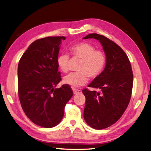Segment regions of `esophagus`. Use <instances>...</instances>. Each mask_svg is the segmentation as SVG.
Masks as SVG:
<instances>
[{
    "mask_svg": "<svg viewBox=\"0 0 151 151\" xmlns=\"http://www.w3.org/2000/svg\"><path fill=\"white\" fill-rule=\"evenodd\" d=\"M72 90H73V93H74V94H79V93H82V91L80 90V89H77L74 88Z\"/></svg>",
    "mask_w": 151,
    "mask_h": 151,
    "instance_id": "obj_1",
    "label": "esophagus"
}]
</instances>
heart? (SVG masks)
Here are the masks:
<instances>
[{
  "label": "heart",
  "mask_w": 151,
  "mask_h": 151,
  "mask_svg": "<svg viewBox=\"0 0 151 151\" xmlns=\"http://www.w3.org/2000/svg\"><path fill=\"white\" fill-rule=\"evenodd\" d=\"M69 52L73 57L79 58L82 62L77 73H72L65 76L63 82L72 87H80L88 83V76L95 78L103 72L106 65L105 54L101 50H96L93 45L87 42H81L72 45ZM57 63L60 70L67 73L69 70V57L65 53L57 57Z\"/></svg>",
  "instance_id": "heart-1"
}]
</instances>
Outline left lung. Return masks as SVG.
<instances>
[{"instance_id":"1","label":"left lung","mask_w":151,"mask_h":151,"mask_svg":"<svg viewBox=\"0 0 151 151\" xmlns=\"http://www.w3.org/2000/svg\"><path fill=\"white\" fill-rule=\"evenodd\" d=\"M89 38L101 43L106 62L103 71L88 85L99 92L83 90L86 97L84 118L91 127L101 130L116 123L125 111L131 98L133 74L129 58L118 45L96 33L83 38Z\"/></svg>"}]
</instances>
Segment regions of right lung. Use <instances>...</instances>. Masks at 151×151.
I'll return each instance as SVG.
<instances>
[{
	"instance_id": "obj_1",
	"label": "right lung",
	"mask_w": 151,
	"mask_h": 151,
	"mask_svg": "<svg viewBox=\"0 0 151 151\" xmlns=\"http://www.w3.org/2000/svg\"><path fill=\"white\" fill-rule=\"evenodd\" d=\"M64 36H50L32 43L18 63V94L29 120L45 128L55 127L72 97L70 86L56 88L61 81L57 59Z\"/></svg>"
}]
</instances>
